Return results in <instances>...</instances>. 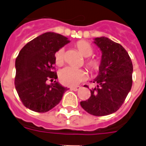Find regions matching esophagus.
Returning <instances> with one entry per match:
<instances>
[{
    "label": "esophagus",
    "instance_id": "1",
    "mask_svg": "<svg viewBox=\"0 0 146 146\" xmlns=\"http://www.w3.org/2000/svg\"><path fill=\"white\" fill-rule=\"evenodd\" d=\"M79 89H80V87L79 86H77V87H73V88H71V90H73L74 92H76V91H78Z\"/></svg>",
    "mask_w": 146,
    "mask_h": 146
}]
</instances>
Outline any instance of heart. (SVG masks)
Listing matches in <instances>:
<instances>
[{
  "instance_id": "heart-1",
  "label": "heart",
  "mask_w": 146,
  "mask_h": 146,
  "mask_svg": "<svg viewBox=\"0 0 146 146\" xmlns=\"http://www.w3.org/2000/svg\"><path fill=\"white\" fill-rule=\"evenodd\" d=\"M76 48L82 56L84 58H88L93 54V48L88 42L84 40L76 43ZM64 49L60 48L56 51L54 54V61L57 66H62L64 63ZM86 65L91 70H96L99 66L98 61L95 59H88L86 61ZM59 80L61 83L66 86H76L79 84L84 80H85L88 77L86 72L84 70L74 69L73 67L67 66L64 68L59 72Z\"/></svg>"
}]
</instances>
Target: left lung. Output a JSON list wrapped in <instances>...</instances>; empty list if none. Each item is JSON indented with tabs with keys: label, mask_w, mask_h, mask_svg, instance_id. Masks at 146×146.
<instances>
[{
	"label": "left lung",
	"mask_w": 146,
	"mask_h": 146,
	"mask_svg": "<svg viewBox=\"0 0 146 146\" xmlns=\"http://www.w3.org/2000/svg\"><path fill=\"white\" fill-rule=\"evenodd\" d=\"M93 43L102 51L97 84L91 89V96L80 102L81 107L94 116H106L115 113L122 106L132 86L133 65L123 46L108 37L94 38Z\"/></svg>",
	"instance_id": "8db88e82"
}]
</instances>
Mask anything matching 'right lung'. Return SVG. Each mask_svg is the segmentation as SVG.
<instances>
[{
    "label": "right lung",
    "mask_w": 146,
    "mask_h": 146,
    "mask_svg": "<svg viewBox=\"0 0 146 146\" xmlns=\"http://www.w3.org/2000/svg\"><path fill=\"white\" fill-rule=\"evenodd\" d=\"M67 37L47 32L36 36L22 48L15 59V89L21 101L28 109L45 113L57 106L68 88L54 80V54L70 43Z\"/></svg>",
    "instance_id": "1"
}]
</instances>
